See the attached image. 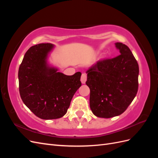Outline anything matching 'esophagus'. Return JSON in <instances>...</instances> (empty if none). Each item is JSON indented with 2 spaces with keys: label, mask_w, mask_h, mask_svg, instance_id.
Masks as SVG:
<instances>
[{
  "label": "esophagus",
  "mask_w": 158,
  "mask_h": 158,
  "mask_svg": "<svg viewBox=\"0 0 158 158\" xmlns=\"http://www.w3.org/2000/svg\"><path fill=\"white\" fill-rule=\"evenodd\" d=\"M87 80V76L85 74H82V76H81V82H82V84H85V82H86Z\"/></svg>",
  "instance_id": "obj_1"
}]
</instances>
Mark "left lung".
I'll use <instances>...</instances> for the list:
<instances>
[{
  "label": "left lung",
  "mask_w": 158,
  "mask_h": 158,
  "mask_svg": "<svg viewBox=\"0 0 158 158\" xmlns=\"http://www.w3.org/2000/svg\"><path fill=\"white\" fill-rule=\"evenodd\" d=\"M119 55L103 59L87 70L89 107L100 118H111L125 111L138 92L139 67L128 47L116 43Z\"/></svg>",
  "instance_id": "obj_1"
}]
</instances>
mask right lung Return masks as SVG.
I'll return each mask as SVG.
<instances>
[{
  "instance_id": "add662e5",
  "label": "right lung",
  "mask_w": 158,
  "mask_h": 158,
  "mask_svg": "<svg viewBox=\"0 0 158 158\" xmlns=\"http://www.w3.org/2000/svg\"><path fill=\"white\" fill-rule=\"evenodd\" d=\"M53 45L40 44L31 47L18 70L19 92L23 102L42 119H56L67 112L70 102L81 86V73L67 76L47 64Z\"/></svg>"
}]
</instances>
